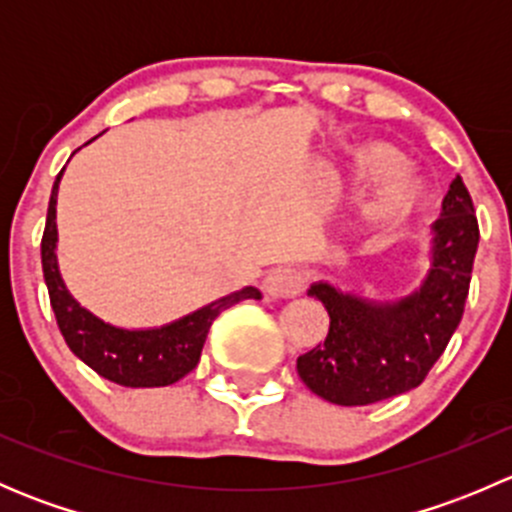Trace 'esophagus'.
Returning <instances> with one entry per match:
<instances>
[{
  "label": "esophagus",
  "instance_id": "34e87169",
  "mask_svg": "<svg viewBox=\"0 0 512 512\" xmlns=\"http://www.w3.org/2000/svg\"><path fill=\"white\" fill-rule=\"evenodd\" d=\"M262 287H265V292L270 294L272 299H287L302 292L304 277L302 272L294 270V267H275V270L267 272Z\"/></svg>",
  "mask_w": 512,
  "mask_h": 512
}]
</instances>
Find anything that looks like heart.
<instances>
[{
	"instance_id": "heart-1",
	"label": "heart",
	"mask_w": 512,
	"mask_h": 512,
	"mask_svg": "<svg viewBox=\"0 0 512 512\" xmlns=\"http://www.w3.org/2000/svg\"><path fill=\"white\" fill-rule=\"evenodd\" d=\"M354 178L376 180L369 198L361 205L359 230L384 232L409 218L423 200L421 178L401 165V153L386 143H366L349 160Z\"/></svg>"
}]
</instances>
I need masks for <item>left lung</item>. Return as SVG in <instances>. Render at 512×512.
I'll return each mask as SVG.
<instances>
[{"label": "left lung", "instance_id": "1", "mask_svg": "<svg viewBox=\"0 0 512 512\" xmlns=\"http://www.w3.org/2000/svg\"><path fill=\"white\" fill-rule=\"evenodd\" d=\"M473 213L471 193L456 175L441 218L431 225V265L406 297L376 302L324 280L307 289L329 314L324 344L297 359L299 379L312 394L337 406H366L426 379L466 307L480 237Z\"/></svg>", "mask_w": 512, "mask_h": 512}]
</instances>
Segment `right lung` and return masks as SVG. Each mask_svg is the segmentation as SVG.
Returning a JSON list of instances; mask_svg holds the SVG:
<instances>
[{
  "label": "right lung",
  "mask_w": 512,
  "mask_h": 512,
  "mask_svg": "<svg viewBox=\"0 0 512 512\" xmlns=\"http://www.w3.org/2000/svg\"><path fill=\"white\" fill-rule=\"evenodd\" d=\"M61 175L64 170L56 175L54 188H51L49 213H46L44 237H41V267H44V282L49 287L51 309H54L56 324H59L66 344L86 366H91L98 376L113 381V384L131 386V389L175 384L198 366L200 352H203L215 317L242 299H262L260 289L242 287L175 319V322L163 324V327L126 329L103 322L101 317L76 302L59 272L56 195H59Z\"/></svg>",
  "instance_id": "add662e5"
}]
</instances>
